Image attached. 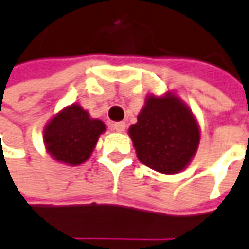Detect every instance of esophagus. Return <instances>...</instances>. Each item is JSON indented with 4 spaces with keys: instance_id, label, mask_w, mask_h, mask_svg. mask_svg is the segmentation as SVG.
Here are the masks:
<instances>
[{
    "instance_id": "obj_1",
    "label": "esophagus",
    "mask_w": 249,
    "mask_h": 249,
    "mask_svg": "<svg viewBox=\"0 0 249 249\" xmlns=\"http://www.w3.org/2000/svg\"><path fill=\"white\" fill-rule=\"evenodd\" d=\"M112 128H114L115 131H118V133H122L126 128V123L124 122H115V123H112Z\"/></svg>"
}]
</instances>
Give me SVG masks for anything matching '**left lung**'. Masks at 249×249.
Returning a JSON list of instances; mask_svg holds the SVG:
<instances>
[{"label":"left lung","instance_id":"8db88e82","mask_svg":"<svg viewBox=\"0 0 249 249\" xmlns=\"http://www.w3.org/2000/svg\"><path fill=\"white\" fill-rule=\"evenodd\" d=\"M138 160L161 174H178L199 145V126L191 109L171 92L147 96L138 121L128 128Z\"/></svg>","mask_w":249,"mask_h":249}]
</instances>
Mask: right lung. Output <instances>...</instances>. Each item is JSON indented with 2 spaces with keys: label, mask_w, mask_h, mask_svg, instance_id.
<instances>
[{
  "label": "right lung",
  "mask_w": 249,
  "mask_h": 249,
  "mask_svg": "<svg viewBox=\"0 0 249 249\" xmlns=\"http://www.w3.org/2000/svg\"><path fill=\"white\" fill-rule=\"evenodd\" d=\"M104 131L100 119H92L81 106L71 104L46 124L43 140L54 160L75 167L90 157Z\"/></svg>",
  "instance_id": "1"
}]
</instances>
